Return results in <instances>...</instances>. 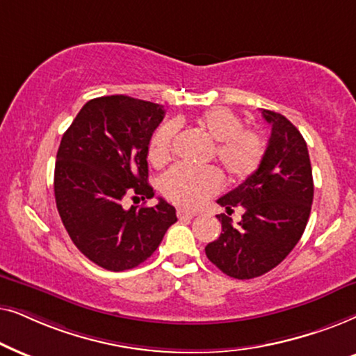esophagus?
I'll use <instances>...</instances> for the list:
<instances>
[{
    "label": "esophagus",
    "mask_w": 356,
    "mask_h": 356,
    "mask_svg": "<svg viewBox=\"0 0 356 356\" xmlns=\"http://www.w3.org/2000/svg\"><path fill=\"white\" fill-rule=\"evenodd\" d=\"M197 215V211L192 210H186V208H179L177 210V218L179 220H192L193 216Z\"/></svg>",
    "instance_id": "obj_1"
}]
</instances>
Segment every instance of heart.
Returning a JSON list of instances; mask_svg holds the SVG:
<instances>
[{"mask_svg": "<svg viewBox=\"0 0 356 356\" xmlns=\"http://www.w3.org/2000/svg\"><path fill=\"white\" fill-rule=\"evenodd\" d=\"M208 138L216 141L213 154L234 182H244L257 172L265 156L264 136L254 129H244L243 118L226 107L208 108L197 118ZM175 135L174 123H164L149 141V161L161 164L169 158ZM221 187V175L215 168L174 165L161 177V191L179 205L195 207Z\"/></svg>", "mask_w": 356, "mask_h": 356, "instance_id": "b5f03b06", "label": "heart"}]
</instances>
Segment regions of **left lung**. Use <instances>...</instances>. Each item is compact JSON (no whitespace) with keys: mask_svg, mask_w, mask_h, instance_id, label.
I'll return each mask as SVG.
<instances>
[{"mask_svg":"<svg viewBox=\"0 0 356 356\" xmlns=\"http://www.w3.org/2000/svg\"><path fill=\"white\" fill-rule=\"evenodd\" d=\"M262 117L272 127L262 164L252 177L218 198L227 215L216 216L221 234L205 248L210 262L238 280L260 277L283 262L305 233L314 197L309 153L300 130L282 113L262 108ZM234 207L245 210L238 225L229 218Z\"/></svg>","mask_w":356,"mask_h":356,"instance_id":"1","label":"left lung"}]
</instances>
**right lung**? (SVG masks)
Returning a JSON list of instances; mask_svg holds the SVG:
<instances>
[{"instance_id":"add662e5","label":"right lung","mask_w":356,"mask_h":356,"mask_svg":"<svg viewBox=\"0 0 356 356\" xmlns=\"http://www.w3.org/2000/svg\"><path fill=\"white\" fill-rule=\"evenodd\" d=\"M164 118L163 106L104 96L86 102L61 138L55 163V202L76 248L99 267L123 272L158 249L177 221L175 208H123V198H153L148 146Z\"/></svg>"}]
</instances>
